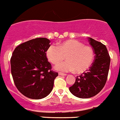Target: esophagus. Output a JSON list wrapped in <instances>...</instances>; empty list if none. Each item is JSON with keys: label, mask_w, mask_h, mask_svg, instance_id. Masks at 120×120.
Wrapping results in <instances>:
<instances>
[{"label": "esophagus", "mask_w": 120, "mask_h": 120, "mask_svg": "<svg viewBox=\"0 0 120 120\" xmlns=\"http://www.w3.org/2000/svg\"><path fill=\"white\" fill-rule=\"evenodd\" d=\"M58 75H66V74H65V73H63V72H58Z\"/></svg>", "instance_id": "1"}]
</instances>
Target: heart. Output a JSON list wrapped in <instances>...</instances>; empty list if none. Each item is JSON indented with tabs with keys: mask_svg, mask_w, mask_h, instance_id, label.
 Here are the masks:
<instances>
[{
	"mask_svg": "<svg viewBox=\"0 0 120 120\" xmlns=\"http://www.w3.org/2000/svg\"><path fill=\"white\" fill-rule=\"evenodd\" d=\"M46 56L49 62L57 65L65 59L67 61L55 66L58 71L68 72L75 70L77 73H82L91 66L94 57L93 49L77 40H66L51 45L46 51Z\"/></svg>",
	"mask_w": 120,
	"mask_h": 120,
	"instance_id": "1",
	"label": "heart"
}]
</instances>
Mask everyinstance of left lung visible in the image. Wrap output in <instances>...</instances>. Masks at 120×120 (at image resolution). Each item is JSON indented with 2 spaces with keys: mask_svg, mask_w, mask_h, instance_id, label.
Returning a JSON list of instances; mask_svg holds the SVG:
<instances>
[{
  "mask_svg": "<svg viewBox=\"0 0 120 120\" xmlns=\"http://www.w3.org/2000/svg\"><path fill=\"white\" fill-rule=\"evenodd\" d=\"M92 46L94 60L90 69L77 76L74 85L69 87L73 95L79 98H89L99 93L106 83L110 57L106 46L91 38H88Z\"/></svg>",
  "mask_w": 120,
  "mask_h": 120,
  "instance_id": "8db88e82",
  "label": "left lung"
}]
</instances>
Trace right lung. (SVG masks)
Returning <instances> with one entry per match:
<instances>
[{
    "label": "right lung",
    "instance_id": "1",
    "mask_svg": "<svg viewBox=\"0 0 120 120\" xmlns=\"http://www.w3.org/2000/svg\"><path fill=\"white\" fill-rule=\"evenodd\" d=\"M46 38L22 43L13 52L11 71L16 88L26 97L40 99L51 92L58 72L51 70L46 51L51 45Z\"/></svg>",
    "mask_w": 120,
    "mask_h": 120
}]
</instances>
